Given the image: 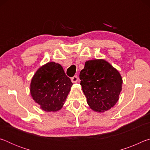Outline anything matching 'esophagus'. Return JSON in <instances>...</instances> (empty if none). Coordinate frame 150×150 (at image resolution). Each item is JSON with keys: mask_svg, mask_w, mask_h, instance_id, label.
Masks as SVG:
<instances>
[{"mask_svg": "<svg viewBox=\"0 0 150 150\" xmlns=\"http://www.w3.org/2000/svg\"><path fill=\"white\" fill-rule=\"evenodd\" d=\"M78 80H79V79L77 77V76H74V77L71 78V81H72V83H77Z\"/></svg>", "mask_w": 150, "mask_h": 150, "instance_id": "1", "label": "esophagus"}]
</instances>
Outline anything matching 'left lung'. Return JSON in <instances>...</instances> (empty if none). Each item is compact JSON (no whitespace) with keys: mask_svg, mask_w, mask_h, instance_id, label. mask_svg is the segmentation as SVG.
Returning <instances> with one entry per match:
<instances>
[{"mask_svg":"<svg viewBox=\"0 0 150 150\" xmlns=\"http://www.w3.org/2000/svg\"><path fill=\"white\" fill-rule=\"evenodd\" d=\"M81 85L93 110L103 112L116 105L122 91L120 73L103 59L86 62L80 72Z\"/></svg>","mask_w":150,"mask_h":150,"instance_id":"8db88e82","label":"left lung"}]
</instances>
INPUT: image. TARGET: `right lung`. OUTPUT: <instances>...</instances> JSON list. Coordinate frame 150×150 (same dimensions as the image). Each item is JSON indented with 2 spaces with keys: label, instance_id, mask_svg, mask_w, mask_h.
Masks as SVG:
<instances>
[{
  "label": "right lung",
  "instance_id": "obj_1",
  "mask_svg": "<svg viewBox=\"0 0 150 150\" xmlns=\"http://www.w3.org/2000/svg\"><path fill=\"white\" fill-rule=\"evenodd\" d=\"M72 85L62 66L52 62L37 70L32 79L30 91L42 110L57 112L63 107Z\"/></svg>",
  "mask_w": 150,
  "mask_h": 150
}]
</instances>
